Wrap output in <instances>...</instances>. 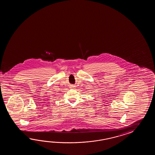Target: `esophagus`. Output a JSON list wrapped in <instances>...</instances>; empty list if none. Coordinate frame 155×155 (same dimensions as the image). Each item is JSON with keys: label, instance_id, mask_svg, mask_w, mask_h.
Masks as SVG:
<instances>
[{"label": "esophagus", "instance_id": "1", "mask_svg": "<svg viewBox=\"0 0 155 155\" xmlns=\"http://www.w3.org/2000/svg\"><path fill=\"white\" fill-rule=\"evenodd\" d=\"M75 87V86L74 85H70V88H72V89H73V88Z\"/></svg>", "mask_w": 155, "mask_h": 155}]
</instances>
